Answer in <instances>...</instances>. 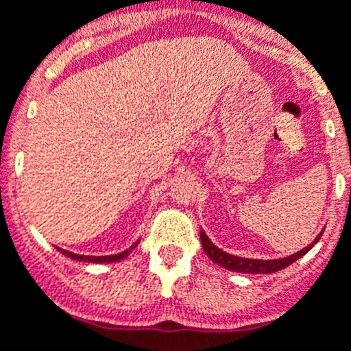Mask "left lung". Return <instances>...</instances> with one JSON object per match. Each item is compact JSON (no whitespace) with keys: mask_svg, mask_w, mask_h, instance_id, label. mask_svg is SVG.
I'll list each match as a JSON object with an SVG mask.
<instances>
[{"mask_svg":"<svg viewBox=\"0 0 351 351\" xmlns=\"http://www.w3.org/2000/svg\"><path fill=\"white\" fill-rule=\"evenodd\" d=\"M322 234L313 241L309 246H306L304 250L297 251L293 255L287 256V258H278V260H256V258H241V256L230 255V253H225L223 250H219L218 246H214L210 243V239L207 237V234L204 230H200V241H202V247L206 251V255L213 260L214 263H218L221 267L228 269V271L234 272H243V274H272V272H278L281 269L288 267L293 262L304 256L315 246L318 241H320Z\"/></svg>","mask_w":351,"mask_h":351,"instance_id":"left-lung-1","label":"left lung"}]
</instances>
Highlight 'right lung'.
<instances>
[{
  "mask_svg": "<svg viewBox=\"0 0 351 351\" xmlns=\"http://www.w3.org/2000/svg\"><path fill=\"white\" fill-rule=\"evenodd\" d=\"M138 243L133 244L130 250L123 251V253H117V255H107V256H86V255H77V253H71V251H66V250H61V247H58L60 250V253H63V255L70 256L71 260H79V262H91V263H110V262H121V260H125L126 256L132 253V250L135 246H137Z\"/></svg>",
  "mask_w": 351,
  "mask_h": 351,
  "instance_id": "obj_1",
  "label": "right lung"
}]
</instances>
